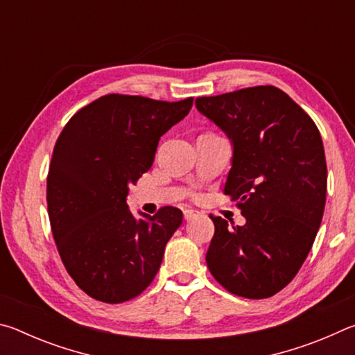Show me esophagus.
<instances>
[{
	"label": "esophagus",
	"mask_w": 355,
	"mask_h": 355,
	"mask_svg": "<svg viewBox=\"0 0 355 355\" xmlns=\"http://www.w3.org/2000/svg\"><path fill=\"white\" fill-rule=\"evenodd\" d=\"M183 216H184L186 220H191V219H194L196 216H199V211H196V209L186 208V209H183Z\"/></svg>",
	"instance_id": "esophagus-1"
}]
</instances>
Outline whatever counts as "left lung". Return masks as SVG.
<instances>
[{"instance_id":"1","label":"left lung","mask_w":355,"mask_h":355,"mask_svg":"<svg viewBox=\"0 0 355 355\" xmlns=\"http://www.w3.org/2000/svg\"><path fill=\"white\" fill-rule=\"evenodd\" d=\"M196 106L233 144L224 192L245 218L230 227L209 216L208 269L232 294L271 297L299 272L321 225L327 166L320 130L274 86L199 97Z\"/></svg>"}]
</instances>
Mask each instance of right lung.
<instances>
[{
    "label": "right lung",
    "instance_id": "right-lung-1",
    "mask_svg": "<svg viewBox=\"0 0 355 355\" xmlns=\"http://www.w3.org/2000/svg\"><path fill=\"white\" fill-rule=\"evenodd\" d=\"M192 100L110 94L59 135L46 177L48 216L65 269L91 297L125 302L158 272L183 213L163 207L136 219L128 188L152 167L159 137L188 116Z\"/></svg>",
    "mask_w": 355,
    "mask_h": 355
}]
</instances>
